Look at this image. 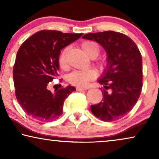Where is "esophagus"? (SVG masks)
<instances>
[{"label": "esophagus", "instance_id": "esophagus-1", "mask_svg": "<svg viewBox=\"0 0 159 159\" xmlns=\"http://www.w3.org/2000/svg\"><path fill=\"white\" fill-rule=\"evenodd\" d=\"M76 90H77V91H82V90H86L87 88H81V87H77V88H76Z\"/></svg>", "mask_w": 159, "mask_h": 159}]
</instances>
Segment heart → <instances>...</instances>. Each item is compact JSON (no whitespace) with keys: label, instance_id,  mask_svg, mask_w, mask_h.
<instances>
[{"label":"heart","instance_id":"heart-1","mask_svg":"<svg viewBox=\"0 0 159 159\" xmlns=\"http://www.w3.org/2000/svg\"><path fill=\"white\" fill-rule=\"evenodd\" d=\"M82 51L84 53L91 58H95L98 56L101 51L99 45L93 41H84L80 45ZM69 48L66 47L63 50L58 57V64L63 69L68 68L67 63V53H68ZM107 63L105 60H101L98 63L100 68H105ZM97 72L94 69H85V70H77L71 72L69 75L68 80L71 84L78 87H85L90 81H92L96 77Z\"/></svg>","mask_w":159,"mask_h":159}]
</instances>
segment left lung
<instances>
[{"label": "left lung", "instance_id": "obj_1", "mask_svg": "<svg viewBox=\"0 0 159 159\" xmlns=\"http://www.w3.org/2000/svg\"><path fill=\"white\" fill-rule=\"evenodd\" d=\"M82 38L98 43L107 52L108 66L98 80L104 85L103 100L90 106L93 114L104 121L121 119L131 111L143 88L142 56L126 34L104 31L84 34Z\"/></svg>", "mask_w": 159, "mask_h": 159}]
</instances>
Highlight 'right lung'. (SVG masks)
Masks as SVG:
<instances>
[{
    "mask_svg": "<svg viewBox=\"0 0 159 159\" xmlns=\"http://www.w3.org/2000/svg\"><path fill=\"white\" fill-rule=\"evenodd\" d=\"M82 34L43 30L21 44L16 53L13 77L17 101L27 115L50 122L63 114L65 99L75 88L62 86L54 93L48 88L49 82L59 76L58 56L61 49Z\"/></svg>",
    "mask_w": 159,
    "mask_h": 159,
    "instance_id": "obj_1",
    "label": "right lung"
}]
</instances>
